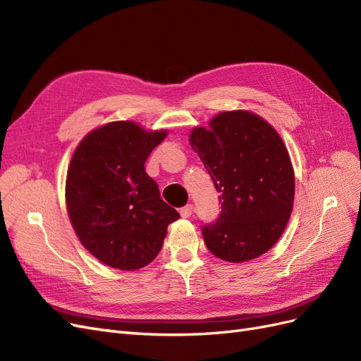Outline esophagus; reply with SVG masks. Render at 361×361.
Here are the masks:
<instances>
[{
    "mask_svg": "<svg viewBox=\"0 0 361 361\" xmlns=\"http://www.w3.org/2000/svg\"><path fill=\"white\" fill-rule=\"evenodd\" d=\"M191 214H192V204H187V206L180 207V215H182V218H188Z\"/></svg>",
    "mask_w": 361,
    "mask_h": 361,
    "instance_id": "34e87169",
    "label": "esophagus"
}]
</instances>
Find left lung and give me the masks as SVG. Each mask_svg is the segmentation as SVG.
Returning a JSON list of instances; mask_svg holds the SVG:
<instances>
[{
	"instance_id": "8db88e82",
	"label": "left lung",
	"mask_w": 361,
	"mask_h": 361,
	"mask_svg": "<svg viewBox=\"0 0 361 361\" xmlns=\"http://www.w3.org/2000/svg\"><path fill=\"white\" fill-rule=\"evenodd\" d=\"M190 143L220 192V215L202 226L206 247L233 264L267 253L286 228L295 195L292 162L277 130L257 114L226 111L209 129L194 128Z\"/></svg>"
}]
</instances>
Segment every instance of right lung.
Instances as JSON below:
<instances>
[{
	"instance_id": "1",
	"label": "right lung",
	"mask_w": 361,
	"mask_h": 361,
	"mask_svg": "<svg viewBox=\"0 0 361 361\" xmlns=\"http://www.w3.org/2000/svg\"><path fill=\"white\" fill-rule=\"evenodd\" d=\"M167 130L111 122L92 130L72 155L66 204L81 244L105 265L133 271L161 251L170 223L180 216L161 199L145 164Z\"/></svg>"
}]
</instances>
